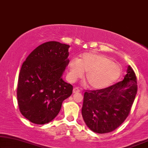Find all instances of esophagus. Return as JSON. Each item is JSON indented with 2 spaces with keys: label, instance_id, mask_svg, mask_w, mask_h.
<instances>
[{
  "label": "esophagus",
  "instance_id": "34e87169",
  "mask_svg": "<svg viewBox=\"0 0 148 148\" xmlns=\"http://www.w3.org/2000/svg\"><path fill=\"white\" fill-rule=\"evenodd\" d=\"M78 92H80V90H79V88H74L73 89V93H78Z\"/></svg>",
  "mask_w": 148,
  "mask_h": 148
}]
</instances>
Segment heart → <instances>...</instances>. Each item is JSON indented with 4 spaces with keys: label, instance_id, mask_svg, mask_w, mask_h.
Listing matches in <instances>:
<instances>
[{
    "label": "heart",
    "instance_id": "b5f03b06",
    "mask_svg": "<svg viewBox=\"0 0 148 148\" xmlns=\"http://www.w3.org/2000/svg\"><path fill=\"white\" fill-rule=\"evenodd\" d=\"M85 75L89 88L95 90L111 86L120 78L121 68L107 56L95 53H85L79 59H72L68 64V78L71 82Z\"/></svg>",
    "mask_w": 148,
    "mask_h": 148
}]
</instances>
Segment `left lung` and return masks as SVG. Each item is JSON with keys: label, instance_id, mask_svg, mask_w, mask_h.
<instances>
[{"label": "left lung", "instance_id": "obj_1", "mask_svg": "<svg viewBox=\"0 0 148 148\" xmlns=\"http://www.w3.org/2000/svg\"><path fill=\"white\" fill-rule=\"evenodd\" d=\"M137 91L136 76L130 66L121 82L100 90H86L82 115L87 127L98 134L116 130L130 114Z\"/></svg>", "mask_w": 148, "mask_h": 148}]
</instances>
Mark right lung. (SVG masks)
<instances>
[{"label": "right lung", "instance_id": "right-lung-1", "mask_svg": "<svg viewBox=\"0 0 148 148\" xmlns=\"http://www.w3.org/2000/svg\"><path fill=\"white\" fill-rule=\"evenodd\" d=\"M69 47L48 41L36 47L23 64L16 91L18 105L22 115L33 123L51 121L63 101L72 95L73 86L62 78L70 62Z\"/></svg>", "mask_w": 148, "mask_h": 148}]
</instances>
